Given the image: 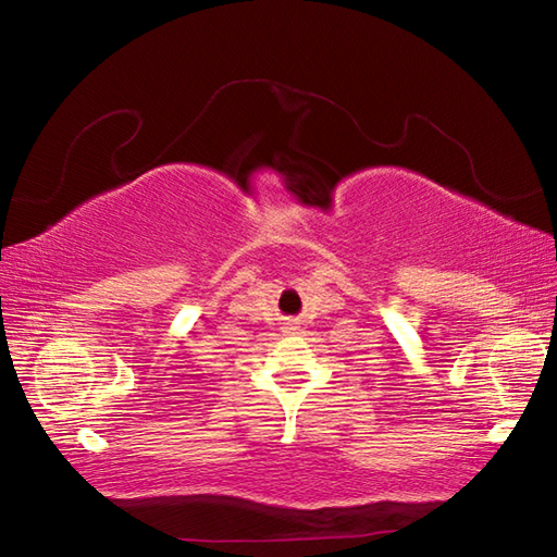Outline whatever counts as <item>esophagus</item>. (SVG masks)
Here are the masks:
<instances>
[{"instance_id": "esophagus-1", "label": "esophagus", "mask_w": 557, "mask_h": 557, "mask_svg": "<svg viewBox=\"0 0 557 557\" xmlns=\"http://www.w3.org/2000/svg\"><path fill=\"white\" fill-rule=\"evenodd\" d=\"M294 330H297V325H294V323L285 325V333H294Z\"/></svg>"}]
</instances>
